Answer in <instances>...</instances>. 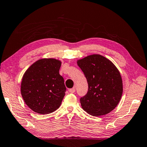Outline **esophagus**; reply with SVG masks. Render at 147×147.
Listing matches in <instances>:
<instances>
[{
    "mask_svg": "<svg viewBox=\"0 0 147 147\" xmlns=\"http://www.w3.org/2000/svg\"><path fill=\"white\" fill-rule=\"evenodd\" d=\"M69 92L70 93H72V94H73V93H74V92H76L75 88H71V89H69Z\"/></svg>",
    "mask_w": 147,
    "mask_h": 147,
    "instance_id": "34e87169",
    "label": "esophagus"
}]
</instances>
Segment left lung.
<instances>
[{
  "instance_id": "obj_1",
  "label": "left lung",
  "mask_w": 147,
  "mask_h": 147,
  "mask_svg": "<svg viewBox=\"0 0 147 147\" xmlns=\"http://www.w3.org/2000/svg\"><path fill=\"white\" fill-rule=\"evenodd\" d=\"M87 79L88 92L80 98L82 108L95 116L105 115L115 109L123 92L122 79L115 64L99 54L77 60Z\"/></svg>"
}]
</instances>
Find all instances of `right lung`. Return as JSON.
Returning a JSON list of instances; mask_svg holds the SVG:
<instances>
[{"mask_svg": "<svg viewBox=\"0 0 147 147\" xmlns=\"http://www.w3.org/2000/svg\"><path fill=\"white\" fill-rule=\"evenodd\" d=\"M61 61L54 58L37 60L23 74L21 94L27 105L41 115L53 113L65 95L64 79L59 71Z\"/></svg>", "mask_w": 147, "mask_h": 147, "instance_id": "add662e5", "label": "right lung"}]
</instances>
